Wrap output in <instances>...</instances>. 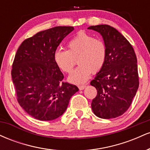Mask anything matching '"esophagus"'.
Listing matches in <instances>:
<instances>
[{
    "label": "esophagus",
    "instance_id": "esophagus-1",
    "mask_svg": "<svg viewBox=\"0 0 150 150\" xmlns=\"http://www.w3.org/2000/svg\"><path fill=\"white\" fill-rule=\"evenodd\" d=\"M79 89H80V90H82V89H84L86 87V85H79L78 86Z\"/></svg>",
    "mask_w": 150,
    "mask_h": 150
}]
</instances>
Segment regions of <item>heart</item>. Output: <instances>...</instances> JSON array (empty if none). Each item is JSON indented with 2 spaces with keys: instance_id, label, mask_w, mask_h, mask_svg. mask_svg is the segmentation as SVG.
<instances>
[{
  "instance_id": "b5f03b06",
  "label": "heart",
  "mask_w": 150,
  "mask_h": 150,
  "mask_svg": "<svg viewBox=\"0 0 150 150\" xmlns=\"http://www.w3.org/2000/svg\"><path fill=\"white\" fill-rule=\"evenodd\" d=\"M67 51L56 50L55 63L62 71L70 73L77 62L79 66L69 77L73 83H82L93 72L102 69L107 57V47L102 39L94 38L85 32H79L67 43Z\"/></svg>"
}]
</instances>
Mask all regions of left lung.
<instances>
[{
	"mask_svg": "<svg viewBox=\"0 0 150 150\" xmlns=\"http://www.w3.org/2000/svg\"><path fill=\"white\" fill-rule=\"evenodd\" d=\"M88 29L99 32L107 47L106 63L90 82L97 90L92 109L99 118H116L128 109L138 89L137 57L130 42L113 27L100 25Z\"/></svg>",
	"mask_w": 150,
	"mask_h": 150,
	"instance_id": "left-lung-1",
	"label": "left lung"
}]
</instances>
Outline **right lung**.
<instances>
[{
  "label": "right lung",
  "instance_id": "add662e5",
  "mask_svg": "<svg viewBox=\"0 0 150 150\" xmlns=\"http://www.w3.org/2000/svg\"><path fill=\"white\" fill-rule=\"evenodd\" d=\"M73 30L59 26L42 31L23 41L17 51L11 70L17 100L36 119L61 116L79 90L76 85L63 82V74L53 60L60 43Z\"/></svg>",
  "mask_w": 150,
  "mask_h": 150
}]
</instances>
